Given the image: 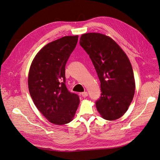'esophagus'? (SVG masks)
<instances>
[{"label": "esophagus", "mask_w": 160, "mask_h": 160, "mask_svg": "<svg viewBox=\"0 0 160 160\" xmlns=\"http://www.w3.org/2000/svg\"><path fill=\"white\" fill-rule=\"evenodd\" d=\"M82 97H83V98H86V97H88V92H83V93H82Z\"/></svg>", "instance_id": "obj_1"}]
</instances>
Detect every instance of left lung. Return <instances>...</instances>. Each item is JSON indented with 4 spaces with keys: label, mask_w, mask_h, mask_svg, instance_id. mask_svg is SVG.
<instances>
[{
    "label": "left lung",
    "mask_w": 160,
    "mask_h": 160,
    "mask_svg": "<svg viewBox=\"0 0 160 160\" xmlns=\"http://www.w3.org/2000/svg\"><path fill=\"white\" fill-rule=\"evenodd\" d=\"M79 43L89 55L101 83L97 109L106 120L120 118L128 109L135 89L128 57L113 38L103 34H83Z\"/></svg>",
    "instance_id": "left-lung-1"
}]
</instances>
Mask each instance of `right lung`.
I'll use <instances>...</instances> for the list:
<instances>
[{"instance_id":"add662e5","label":"right lung","mask_w":160,"mask_h":160,"mask_svg":"<svg viewBox=\"0 0 160 160\" xmlns=\"http://www.w3.org/2000/svg\"><path fill=\"white\" fill-rule=\"evenodd\" d=\"M78 35L65 36L48 43L34 58L28 75L34 104L49 122L67 124L73 119L79 96L65 85V65L78 41Z\"/></svg>"}]
</instances>
